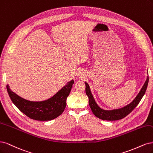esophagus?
Listing matches in <instances>:
<instances>
[{
	"label": "esophagus",
	"instance_id": "obj_1",
	"mask_svg": "<svg viewBox=\"0 0 153 153\" xmlns=\"http://www.w3.org/2000/svg\"><path fill=\"white\" fill-rule=\"evenodd\" d=\"M80 77H82V76H81V75H80Z\"/></svg>",
	"mask_w": 153,
	"mask_h": 153
}]
</instances>
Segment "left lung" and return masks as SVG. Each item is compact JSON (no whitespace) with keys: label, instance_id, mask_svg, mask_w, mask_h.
I'll use <instances>...</instances> for the list:
<instances>
[{"label":"left lung","instance_id":"obj_1","mask_svg":"<svg viewBox=\"0 0 153 153\" xmlns=\"http://www.w3.org/2000/svg\"><path fill=\"white\" fill-rule=\"evenodd\" d=\"M147 74H148V72H147ZM148 82L149 76H147L144 85L142 86L140 91L138 93V95L134 98V100L131 103H130L129 104L125 105V107L120 108V109L112 110L103 109L97 104L94 97H93L92 95L89 85H88V82H85L86 85V93L87 96L88 97V99H89V105L93 113L96 117L100 118V119H102L103 120L116 121L123 119V118L126 117L128 114H129L130 113L135 109L136 106L139 104V103L141 100L142 98L145 94L147 85H148Z\"/></svg>","mask_w":153,"mask_h":153}]
</instances>
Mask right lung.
<instances>
[{"mask_svg": "<svg viewBox=\"0 0 153 153\" xmlns=\"http://www.w3.org/2000/svg\"><path fill=\"white\" fill-rule=\"evenodd\" d=\"M74 81L68 82L56 94L47 100L30 101L21 97L13 91L7 85V90L13 103L23 114L32 120L50 121L62 114L67 104V98L69 95Z\"/></svg>", "mask_w": 153, "mask_h": 153, "instance_id": "1", "label": "right lung"}]
</instances>
